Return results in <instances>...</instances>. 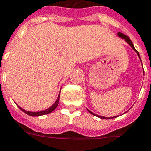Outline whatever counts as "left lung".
Here are the masks:
<instances>
[{
  "label": "left lung",
  "mask_w": 151,
  "mask_h": 151,
  "mask_svg": "<svg viewBox=\"0 0 151 151\" xmlns=\"http://www.w3.org/2000/svg\"><path fill=\"white\" fill-rule=\"evenodd\" d=\"M118 37H121V38H122V39H125V41H127V43H128V44H129V45H130V47L132 48L133 50H134L135 52L137 53L138 56V57H139V58H140V55H139V53H138V51H137V50H135V48H134V45H133L132 41H131V40L129 39V37H128V36H127V35H125V34H123V33H118ZM140 60H141V59H140ZM88 111H89V112H90V114H92L93 115L97 116V117H98V118H103V119H110V118H115V117H112V118H106V117H102V116L97 115V114H93V113H92V112H91V111H90V110H88Z\"/></svg>",
  "instance_id": "1"
}]
</instances>
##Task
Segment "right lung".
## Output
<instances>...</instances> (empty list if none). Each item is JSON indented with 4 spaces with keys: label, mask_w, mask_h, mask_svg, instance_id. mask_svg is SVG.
I'll return each mask as SVG.
<instances>
[{
    "label": "right lung",
    "mask_w": 151,
    "mask_h": 151,
    "mask_svg": "<svg viewBox=\"0 0 151 151\" xmlns=\"http://www.w3.org/2000/svg\"><path fill=\"white\" fill-rule=\"evenodd\" d=\"M59 98H60V94H59L58 97V99H57V101H55V103L53 104L52 106H50V108H48V109H46V110H42V111H39V112H30V111H26V110H24V109H22V108H21L20 106L18 107L22 110V111H23V112H24L26 114H28V115H29V116L37 117V116L45 115V114H50V113L53 112V110H55L59 103Z\"/></svg>",
    "instance_id": "right-lung-1"
}]
</instances>
